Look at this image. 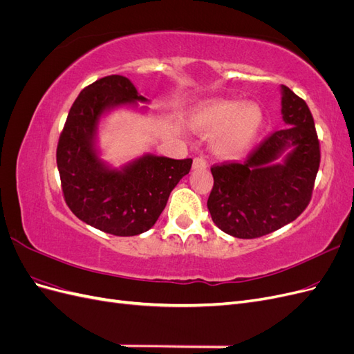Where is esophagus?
<instances>
[{"label": "esophagus", "instance_id": "obj_1", "mask_svg": "<svg viewBox=\"0 0 354 354\" xmlns=\"http://www.w3.org/2000/svg\"><path fill=\"white\" fill-rule=\"evenodd\" d=\"M207 167H208L207 160L203 159L202 156H198V158H195V159H194V165H192V168H194L195 171H202V169H207Z\"/></svg>", "mask_w": 354, "mask_h": 354}]
</instances>
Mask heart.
Masks as SVG:
<instances>
[{"label": "heart", "mask_w": 354, "mask_h": 354, "mask_svg": "<svg viewBox=\"0 0 354 354\" xmlns=\"http://www.w3.org/2000/svg\"><path fill=\"white\" fill-rule=\"evenodd\" d=\"M192 127L201 134H214L212 149L223 158L248 152L264 127V112L255 102L209 100L192 115Z\"/></svg>", "instance_id": "heart-1"}]
</instances>
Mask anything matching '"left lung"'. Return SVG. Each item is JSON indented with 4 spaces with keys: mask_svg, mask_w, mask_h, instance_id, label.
I'll list each match as a JSON object with an SVG mask.
<instances>
[{
    "mask_svg": "<svg viewBox=\"0 0 354 354\" xmlns=\"http://www.w3.org/2000/svg\"><path fill=\"white\" fill-rule=\"evenodd\" d=\"M282 120L243 164L214 165L207 207L216 226L230 236L254 239L294 221L308 205L320 162L312 112L281 85Z\"/></svg>",
    "mask_w": 354,
    "mask_h": 354,
    "instance_id": "obj_1",
    "label": "left lung"
}]
</instances>
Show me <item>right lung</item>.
Instances as JSON below:
<instances>
[{"label":"right lung","instance_id":"add662e5","mask_svg":"<svg viewBox=\"0 0 354 354\" xmlns=\"http://www.w3.org/2000/svg\"><path fill=\"white\" fill-rule=\"evenodd\" d=\"M134 84L111 75L84 88L73 102L59 138L57 168L71 211L84 223L115 236H134L151 229L192 159L145 153L120 168L102 159L99 127L118 108L147 111Z\"/></svg>","mask_w":354,"mask_h":354}]
</instances>
